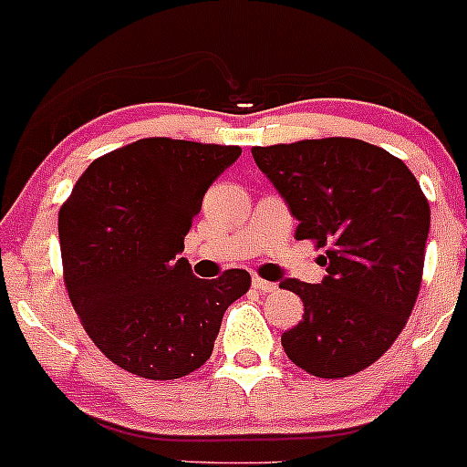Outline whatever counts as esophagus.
<instances>
[{"instance_id": "34e87169", "label": "esophagus", "mask_w": 467, "mask_h": 467, "mask_svg": "<svg viewBox=\"0 0 467 467\" xmlns=\"http://www.w3.org/2000/svg\"><path fill=\"white\" fill-rule=\"evenodd\" d=\"M251 283H254V287L255 290H260V293H276V283L272 281H265V278L254 276L251 278Z\"/></svg>"}]
</instances>
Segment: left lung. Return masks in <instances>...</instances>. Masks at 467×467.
<instances>
[{
	"instance_id": "1",
	"label": "left lung",
	"mask_w": 467,
	"mask_h": 467,
	"mask_svg": "<svg viewBox=\"0 0 467 467\" xmlns=\"http://www.w3.org/2000/svg\"><path fill=\"white\" fill-rule=\"evenodd\" d=\"M251 154L299 221L295 237L327 248L322 283H281L304 302L299 325L281 337L283 350L316 378L359 373L389 350L415 308L429 200L403 161L357 138Z\"/></svg>"
}]
</instances>
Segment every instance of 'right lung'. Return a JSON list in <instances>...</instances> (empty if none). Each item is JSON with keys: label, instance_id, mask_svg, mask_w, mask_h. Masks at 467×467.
<instances>
[{"label": "right lung", "instance_id": "obj_1", "mask_svg": "<svg viewBox=\"0 0 467 467\" xmlns=\"http://www.w3.org/2000/svg\"><path fill=\"white\" fill-rule=\"evenodd\" d=\"M234 145L142 138L99 156L59 209L68 299L94 346L150 380L209 359L223 313L251 287L246 269L204 281L184 237L202 195L239 159Z\"/></svg>", "mask_w": 467, "mask_h": 467}]
</instances>
